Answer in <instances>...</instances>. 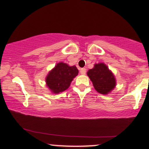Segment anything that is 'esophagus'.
Returning a JSON list of instances; mask_svg holds the SVG:
<instances>
[{"mask_svg":"<svg viewBox=\"0 0 149 149\" xmlns=\"http://www.w3.org/2000/svg\"><path fill=\"white\" fill-rule=\"evenodd\" d=\"M80 72L81 74L84 75V74H85V73H86V69H85V68H82V69L80 70Z\"/></svg>","mask_w":149,"mask_h":149,"instance_id":"esophagus-1","label":"esophagus"}]
</instances>
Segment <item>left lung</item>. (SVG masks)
I'll return each mask as SVG.
<instances>
[{"mask_svg": "<svg viewBox=\"0 0 149 149\" xmlns=\"http://www.w3.org/2000/svg\"><path fill=\"white\" fill-rule=\"evenodd\" d=\"M88 76L93 83L95 90L101 94L107 95L115 88L114 76L103 63L95 64L93 69L89 70Z\"/></svg>", "mask_w": 149, "mask_h": 149, "instance_id": "1", "label": "left lung"}]
</instances>
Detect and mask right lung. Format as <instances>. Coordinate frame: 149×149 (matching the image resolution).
Masks as SVG:
<instances>
[{"label":"right lung","mask_w":149,"mask_h":149,"mask_svg":"<svg viewBox=\"0 0 149 149\" xmlns=\"http://www.w3.org/2000/svg\"><path fill=\"white\" fill-rule=\"evenodd\" d=\"M78 73L76 66H69V65L60 62L55 66L46 78V84L54 93L66 90L71 84L73 78Z\"/></svg>","instance_id":"1"}]
</instances>
